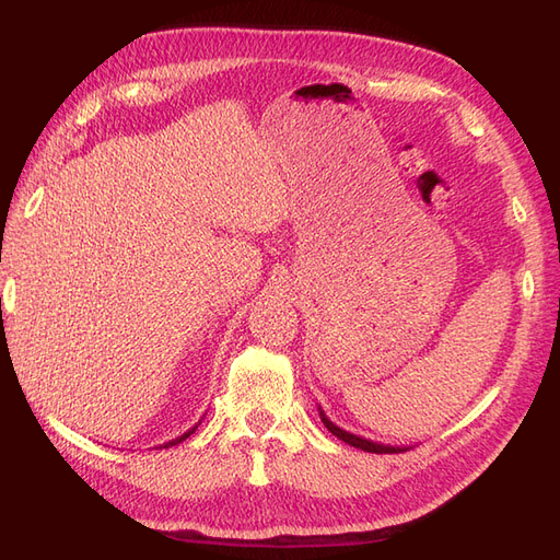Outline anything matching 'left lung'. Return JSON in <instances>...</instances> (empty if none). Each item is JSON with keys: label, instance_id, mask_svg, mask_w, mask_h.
I'll return each mask as SVG.
<instances>
[{"label": "left lung", "instance_id": "1", "mask_svg": "<svg viewBox=\"0 0 560 560\" xmlns=\"http://www.w3.org/2000/svg\"><path fill=\"white\" fill-rule=\"evenodd\" d=\"M317 411H319L322 422H325V428H327L334 436L341 439V442H346V444H350V446H354V448L366 451V453H401V451H409V446H389V444H381V442H371V439H364V436H360V434L346 432L343 428H338L336 422H331V420L325 416V411H322V406H317Z\"/></svg>", "mask_w": 560, "mask_h": 560}]
</instances>
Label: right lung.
I'll use <instances>...</instances> for the list:
<instances>
[{"label": "right lung", "mask_w": 560, "mask_h": 560, "mask_svg": "<svg viewBox=\"0 0 560 560\" xmlns=\"http://www.w3.org/2000/svg\"><path fill=\"white\" fill-rule=\"evenodd\" d=\"M198 425H200V420H198V422H196V425H194V428H191V430H189V432H184V434H179V436H175V439H171V442H165V444H161V446H159V448H167V446H177V444H179V442H184V439H186V436H191V434H194V432H196V428H198Z\"/></svg>", "instance_id": "1"}]
</instances>
